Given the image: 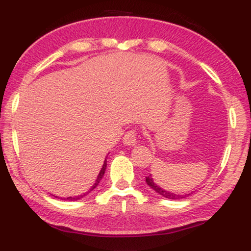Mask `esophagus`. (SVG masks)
<instances>
[{"instance_id":"1","label":"esophagus","mask_w":251,"mask_h":251,"mask_svg":"<svg viewBox=\"0 0 251 251\" xmlns=\"http://www.w3.org/2000/svg\"><path fill=\"white\" fill-rule=\"evenodd\" d=\"M123 143L128 146L135 145L137 144V131L135 129H129V131L126 132L123 138Z\"/></svg>"}]
</instances>
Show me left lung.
<instances>
[{
    "mask_svg": "<svg viewBox=\"0 0 251 251\" xmlns=\"http://www.w3.org/2000/svg\"><path fill=\"white\" fill-rule=\"evenodd\" d=\"M146 183H148V185L150 186V188L153 189L157 194L163 196V197L168 198V200H181V198H186L188 196H190V195H176V194H172V192L165 191V190L159 188V186L154 183L153 178H151V175L146 177Z\"/></svg>",
    "mask_w": 251,
    "mask_h": 251,
    "instance_id": "1",
    "label": "left lung"
}]
</instances>
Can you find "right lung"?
Here are the masks:
<instances>
[{
	"mask_svg": "<svg viewBox=\"0 0 251 251\" xmlns=\"http://www.w3.org/2000/svg\"><path fill=\"white\" fill-rule=\"evenodd\" d=\"M106 165H107V163H106V159H105V162H103V165H102L101 170H100V174H99V176H98V178H97L96 183H94V185L92 186L91 189H89V191H88V192H86V194H83V195H80V196H75V197H67V198H63V200H65V201H77V200H80V198H82L83 196H86V195H87V194H89V192H91L92 190H94V189H96L98 184L100 183V180L102 179V177H103V174H105V170H106Z\"/></svg>",
	"mask_w": 251,
	"mask_h": 251,
	"instance_id": "add662e5",
	"label": "right lung"
}]
</instances>
